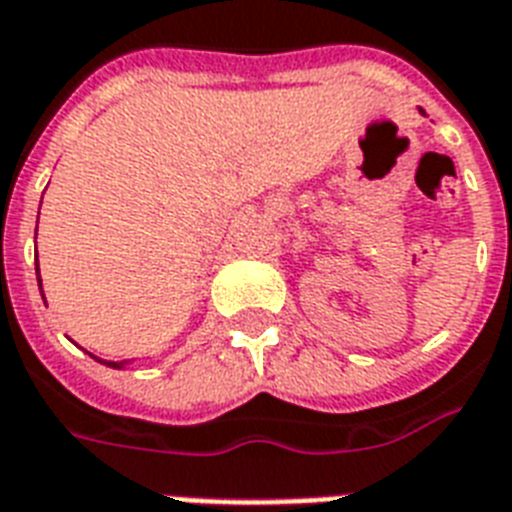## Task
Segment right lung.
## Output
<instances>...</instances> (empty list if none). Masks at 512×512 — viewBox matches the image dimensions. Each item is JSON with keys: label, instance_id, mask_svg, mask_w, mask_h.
Wrapping results in <instances>:
<instances>
[{"label": "right lung", "instance_id": "1", "mask_svg": "<svg viewBox=\"0 0 512 512\" xmlns=\"http://www.w3.org/2000/svg\"><path fill=\"white\" fill-rule=\"evenodd\" d=\"M36 223H39V217H36ZM36 281H39V287H42V276H39V263H36ZM42 297H44V292H42ZM92 356V353H90ZM92 358H98V356H92ZM100 361V358H98ZM100 364H106V366H111V369H124V366H127V361H100Z\"/></svg>", "mask_w": 512, "mask_h": 512}]
</instances>
